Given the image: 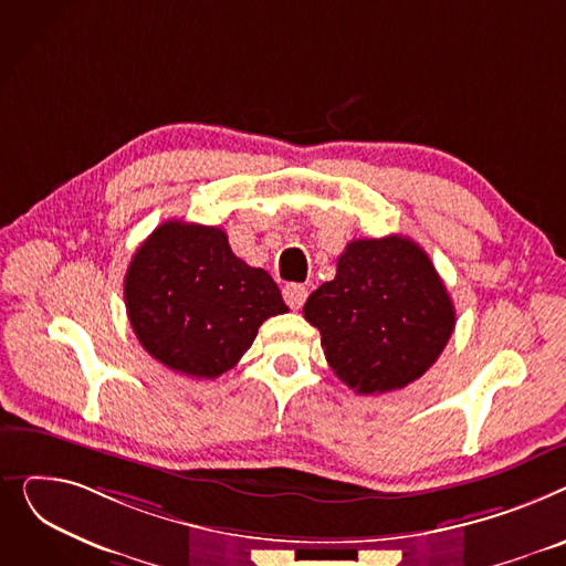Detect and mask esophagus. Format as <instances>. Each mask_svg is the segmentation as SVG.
I'll return each instance as SVG.
<instances>
[{
	"instance_id": "esophagus-1",
	"label": "esophagus",
	"mask_w": 566,
	"mask_h": 566,
	"mask_svg": "<svg viewBox=\"0 0 566 566\" xmlns=\"http://www.w3.org/2000/svg\"><path fill=\"white\" fill-rule=\"evenodd\" d=\"M308 296V290L298 283H290L283 287V298L290 308H302Z\"/></svg>"
}]
</instances>
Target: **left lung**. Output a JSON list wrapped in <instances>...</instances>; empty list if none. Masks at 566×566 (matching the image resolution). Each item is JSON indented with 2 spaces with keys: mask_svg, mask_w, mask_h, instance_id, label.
Returning a JSON list of instances; mask_svg holds the SVG:
<instances>
[{
  "mask_svg": "<svg viewBox=\"0 0 566 566\" xmlns=\"http://www.w3.org/2000/svg\"><path fill=\"white\" fill-rule=\"evenodd\" d=\"M331 368L358 395L405 388L437 363L454 331L452 298L409 238L354 240L336 279L304 306Z\"/></svg>",
  "mask_w": 566,
  "mask_h": 566,
  "instance_id": "1",
  "label": "left lung"
}]
</instances>
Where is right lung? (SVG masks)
Returning <instances> with one entry per match:
<instances>
[{
    "instance_id": "right-lung-1",
    "label": "right lung",
    "mask_w": 566,
    "mask_h": 566,
    "mask_svg": "<svg viewBox=\"0 0 566 566\" xmlns=\"http://www.w3.org/2000/svg\"><path fill=\"white\" fill-rule=\"evenodd\" d=\"M125 308L142 347L196 379L228 373L260 324L287 313L272 276L230 251L221 228L164 221L125 274Z\"/></svg>"
}]
</instances>
